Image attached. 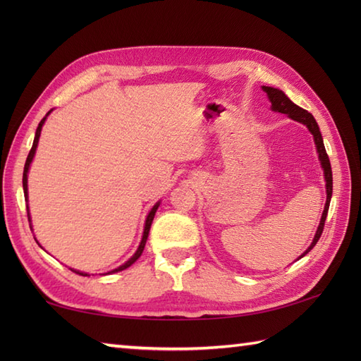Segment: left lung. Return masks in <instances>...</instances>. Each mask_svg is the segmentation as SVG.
Wrapping results in <instances>:
<instances>
[{
	"label": "left lung",
	"mask_w": 361,
	"mask_h": 361,
	"mask_svg": "<svg viewBox=\"0 0 361 361\" xmlns=\"http://www.w3.org/2000/svg\"><path fill=\"white\" fill-rule=\"evenodd\" d=\"M264 91L267 93L268 99H270L271 102V109L274 111H279L283 114H288L291 119H295L298 122H302V124L307 126V128L312 132L313 135V140H315L317 144V150H318V155H319V161H321V166L324 169V178H326V189H327V200H326V206H324V212H323V217H321L319 221V226H318V231L315 234V239H313L310 247L305 250L304 255L301 257H304L307 252L315 247L317 242L319 240L321 234H323V229H324V224H326V217H327V211H329V204H331V198H332V167H331V161H329L327 157V152L324 147V142H323V136H321L319 132V127L317 124L315 118L312 116V114L301 109V106H298L296 104H293L290 101V99L282 93L281 90L278 88H271V87H262Z\"/></svg>",
	"instance_id": "obj_1"
}]
</instances>
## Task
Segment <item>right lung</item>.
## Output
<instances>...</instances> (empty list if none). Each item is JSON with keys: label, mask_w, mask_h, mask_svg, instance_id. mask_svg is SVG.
<instances>
[{"label": "right lung", "mask_w": 361, "mask_h": 361, "mask_svg": "<svg viewBox=\"0 0 361 361\" xmlns=\"http://www.w3.org/2000/svg\"><path fill=\"white\" fill-rule=\"evenodd\" d=\"M44 121H46V118H43L42 121H40V124H38V127H37V132H35V137H34V144H32V149H30V152H29V155H27V158H26V164H25V172H23V189H25V198L27 200V171H29V164H30V161H32V158H34V155H35V149H37V144H38V137H40V132H42V127H43V124H44ZM158 206H159V203H157L155 206H153L152 208V211L149 212V216H147V220H145V226H144V234H142V240H141V243H140V248L136 250V252H135V256L132 257V259H128L127 262L124 264V265H121L119 268H116V270H113V273H116V271H121V270H126V268H128L130 265H132L135 260L140 257L141 255H142V251H144V247H145V242H147V237H149V231H150V226H152V221H153V217H155V212H157V209H158ZM27 217H29V214H27ZM74 273H79V271H75V270H73ZM79 274H82V276H88L87 273H79Z\"/></svg>", "instance_id": "obj_1"}]
</instances>
